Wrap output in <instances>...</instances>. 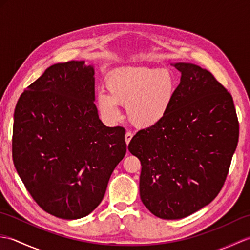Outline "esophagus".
Segmentation results:
<instances>
[{"mask_svg":"<svg viewBox=\"0 0 250 250\" xmlns=\"http://www.w3.org/2000/svg\"><path fill=\"white\" fill-rule=\"evenodd\" d=\"M132 137H133V133H131V132H126V133H125V143H126V145H129V143L132 140Z\"/></svg>","mask_w":250,"mask_h":250,"instance_id":"34e87169","label":"esophagus"}]
</instances>
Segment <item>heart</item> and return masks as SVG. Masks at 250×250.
I'll list each match as a JSON object with an SVG mask.
<instances>
[{
	"label": "heart",
	"instance_id": "b5f03b06",
	"mask_svg": "<svg viewBox=\"0 0 250 250\" xmlns=\"http://www.w3.org/2000/svg\"><path fill=\"white\" fill-rule=\"evenodd\" d=\"M108 94L99 92L97 105L109 122L121 118L119 105H126V115L137 128L155 126L171 110L176 94L173 73L161 68L125 67L116 70L106 81Z\"/></svg>",
	"mask_w": 250,
	"mask_h": 250
}]
</instances>
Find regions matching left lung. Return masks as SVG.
<instances>
[{
    "mask_svg": "<svg viewBox=\"0 0 250 250\" xmlns=\"http://www.w3.org/2000/svg\"><path fill=\"white\" fill-rule=\"evenodd\" d=\"M173 65L182 77L171 110L128 146L142 164L143 204L171 220L195 213L220 192L240 133L232 95L213 74L192 63Z\"/></svg>",
    "mask_w": 250,
    "mask_h": 250,
    "instance_id": "obj_1",
    "label": "left lung"
}]
</instances>
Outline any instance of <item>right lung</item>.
Wrapping results in <instances>:
<instances>
[{"label": "right lung", "instance_id": "1", "mask_svg": "<svg viewBox=\"0 0 250 250\" xmlns=\"http://www.w3.org/2000/svg\"><path fill=\"white\" fill-rule=\"evenodd\" d=\"M94 70L84 61L49 66L16 105L13 160L41 208L62 219L89 215L126 152L125 130L99 119Z\"/></svg>", "mask_w": 250, "mask_h": 250}]
</instances>
